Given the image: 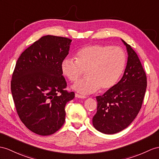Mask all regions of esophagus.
Here are the masks:
<instances>
[{"label":"esophagus","instance_id":"34e87169","mask_svg":"<svg viewBox=\"0 0 159 159\" xmlns=\"http://www.w3.org/2000/svg\"><path fill=\"white\" fill-rule=\"evenodd\" d=\"M76 98H86V96H83V95H80L78 94H75Z\"/></svg>","mask_w":159,"mask_h":159}]
</instances>
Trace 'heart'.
<instances>
[{
  "label": "heart",
  "mask_w": 159,
  "mask_h": 159,
  "mask_svg": "<svg viewBox=\"0 0 159 159\" xmlns=\"http://www.w3.org/2000/svg\"><path fill=\"white\" fill-rule=\"evenodd\" d=\"M76 59L67 57L62 61V73L75 82L86 71L87 77L77 81L72 88L82 94L94 93L100 88H113L121 75L125 65V54L117 46L91 44L77 52Z\"/></svg>",
  "instance_id": "b5f03b06"
}]
</instances>
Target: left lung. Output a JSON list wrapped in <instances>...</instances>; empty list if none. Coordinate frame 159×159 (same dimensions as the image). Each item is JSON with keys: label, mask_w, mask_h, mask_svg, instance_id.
I'll return each instance as SVG.
<instances>
[{"label": "left lung", "mask_w": 159, "mask_h": 159, "mask_svg": "<svg viewBox=\"0 0 159 159\" xmlns=\"http://www.w3.org/2000/svg\"><path fill=\"white\" fill-rule=\"evenodd\" d=\"M122 41L128 54L124 73L113 88L96 96L97 112L92 119L95 129L105 134L118 133L131 124L141 109L147 86L146 73L137 54Z\"/></svg>", "instance_id": "1"}]
</instances>
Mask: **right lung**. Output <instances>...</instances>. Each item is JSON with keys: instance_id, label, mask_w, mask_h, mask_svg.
I'll return each mask as SVG.
<instances>
[{"instance_id": "obj_1", "label": "right lung", "mask_w": 159, "mask_h": 159, "mask_svg": "<svg viewBox=\"0 0 159 159\" xmlns=\"http://www.w3.org/2000/svg\"><path fill=\"white\" fill-rule=\"evenodd\" d=\"M71 40L47 35L21 53L16 63L11 89L21 121L32 132L53 134L63 126L65 107L75 97L65 90L61 62L67 56Z\"/></svg>"}]
</instances>
